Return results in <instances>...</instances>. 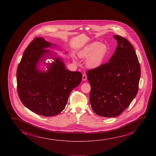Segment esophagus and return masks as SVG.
Returning <instances> with one entry per match:
<instances>
[{"label":"esophagus","mask_w":156,"mask_h":156,"mask_svg":"<svg viewBox=\"0 0 156 156\" xmlns=\"http://www.w3.org/2000/svg\"><path fill=\"white\" fill-rule=\"evenodd\" d=\"M87 79V75L85 74H83V76H82V80H83V81H85V80H86Z\"/></svg>","instance_id":"1"}]
</instances>
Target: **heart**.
I'll return each mask as SVG.
<instances>
[{"label": "heart", "instance_id": "obj_1", "mask_svg": "<svg viewBox=\"0 0 156 156\" xmlns=\"http://www.w3.org/2000/svg\"><path fill=\"white\" fill-rule=\"evenodd\" d=\"M108 48L105 44L94 42L87 44L78 52L80 59H86V66L90 69L100 67L107 55Z\"/></svg>", "mask_w": 156, "mask_h": 156}]
</instances>
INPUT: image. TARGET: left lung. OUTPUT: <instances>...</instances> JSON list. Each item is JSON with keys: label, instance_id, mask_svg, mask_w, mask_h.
Here are the masks:
<instances>
[{"label": "left lung", "instance_id": "1", "mask_svg": "<svg viewBox=\"0 0 156 156\" xmlns=\"http://www.w3.org/2000/svg\"><path fill=\"white\" fill-rule=\"evenodd\" d=\"M118 45L108 62L87 71L91 85L90 102L97 115L116 117L127 108L138 93L140 66L134 47L114 35Z\"/></svg>", "mask_w": 156, "mask_h": 156}]
</instances>
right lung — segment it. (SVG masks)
<instances>
[{
	"label": "right lung",
	"mask_w": 156,
	"mask_h": 156,
	"mask_svg": "<svg viewBox=\"0 0 156 156\" xmlns=\"http://www.w3.org/2000/svg\"><path fill=\"white\" fill-rule=\"evenodd\" d=\"M52 45L42 37H35L24 51L17 70V88L21 102L33 112L46 117L55 116L64 110L69 94L82 79L80 72L69 71L61 58L45 49ZM51 58L55 62L48 64V70H39L38 63Z\"/></svg>",
	"instance_id": "right-lung-1"
}]
</instances>
